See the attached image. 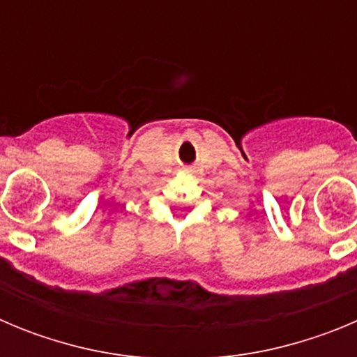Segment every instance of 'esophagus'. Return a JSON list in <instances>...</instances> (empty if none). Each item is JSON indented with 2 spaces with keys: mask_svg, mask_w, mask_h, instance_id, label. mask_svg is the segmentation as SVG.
I'll list each match as a JSON object with an SVG mask.
<instances>
[{
  "mask_svg": "<svg viewBox=\"0 0 357 357\" xmlns=\"http://www.w3.org/2000/svg\"><path fill=\"white\" fill-rule=\"evenodd\" d=\"M184 172L185 173H191V172H193V169H191V168H184Z\"/></svg>",
  "mask_w": 357,
  "mask_h": 357,
  "instance_id": "esophagus-1",
  "label": "esophagus"
}]
</instances>
